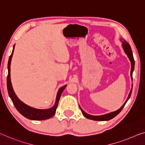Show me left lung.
<instances>
[{
    "mask_svg": "<svg viewBox=\"0 0 145 145\" xmlns=\"http://www.w3.org/2000/svg\"><path fill=\"white\" fill-rule=\"evenodd\" d=\"M122 47H123V49H124V50L125 51V53L128 56L129 60H130L131 62V79H133V77H132V73L133 72V70H134V66H135V60L134 59H133V53H132V51H131V47L129 44H128V42H126V40H123L122 42ZM133 86V85H132ZM131 92H132V89L131 90L130 92H129V96H128V100H129V98H130L131 96ZM127 100L126 101V103H124V105H122V107H121L119 109L117 110V111H114V112H112V113H108L106 114H104V115H101V116H93V115H90V114H88L87 113H86L85 111H83V109H81V107L79 106L80 109H81V111L82 112V113L84 116H85L86 118H88V119H90V120H97V121H104V120H109L112 119V118H113L114 117H115V116L117 115V114H119L120 113V111H122L123 108H124V105H126V103L127 101Z\"/></svg>",
    "mask_w": 145,
    "mask_h": 145,
    "instance_id": "1",
    "label": "left lung"
}]
</instances>
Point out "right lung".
<instances>
[{
	"label": "right lung",
	"mask_w": 145,
	"mask_h": 145,
	"mask_svg": "<svg viewBox=\"0 0 145 145\" xmlns=\"http://www.w3.org/2000/svg\"><path fill=\"white\" fill-rule=\"evenodd\" d=\"M14 47L13 49L12 53L10 56L9 60H8V73L7 76V88H8V92L9 96L10 97L11 100H12L13 103H14V106L16 107L17 111L20 113L23 116H24L25 117L29 119L33 120H46L48 118H51L52 116L55 115L56 109H57L58 104H59V101L60 100V96L64 90V88H66V85L62 86V88H60L59 92H58L57 99H56V102L54 106L48 109H34L30 106H28L24 103H23L22 101L19 100V98H17V96L15 94V92L13 90L12 83H11V79H10V64H11V60H12V55L14 53Z\"/></svg>",
	"instance_id": "add662e5"
}]
</instances>
